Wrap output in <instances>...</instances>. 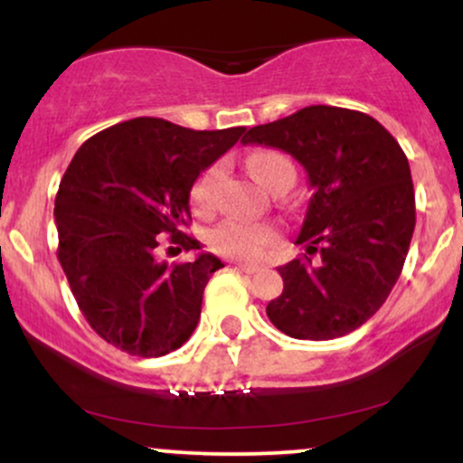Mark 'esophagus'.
<instances>
[{"instance_id": "1", "label": "esophagus", "mask_w": 463, "mask_h": 463, "mask_svg": "<svg viewBox=\"0 0 463 463\" xmlns=\"http://www.w3.org/2000/svg\"><path fill=\"white\" fill-rule=\"evenodd\" d=\"M237 268L241 269V272H246V274H254V272H259V269H261V265H259V263H248V261H239Z\"/></svg>"}]
</instances>
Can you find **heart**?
Wrapping results in <instances>:
<instances>
[{"label":"heart","mask_w":463,"mask_h":463,"mask_svg":"<svg viewBox=\"0 0 463 463\" xmlns=\"http://www.w3.org/2000/svg\"><path fill=\"white\" fill-rule=\"evenodd\" d=\"M250 172L252 176L263 184L269 187L276 174L280 169L291 167L289 161L285 156L276 152H257L250 156L248 161ZM222 176L220 165H211L209 169L200 174V178L195 180L194 191H191V198H194L195 209L200 211H211L215 202V187L217 180ZM211 246H213L220 254L226 257H237V259H254L261 257L268 248L276 246L279 235L269 224L263 222H248L239 220V217H228V220L220 222L209 235Z\"/></svg>","instance_id":"b5f03b06"}]
</instances>
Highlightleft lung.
<instances>
[{"label": "left lung", "mask_w": 463, "mask_h": 463, "mask_svg": "<svg viewBox=\"0 0 463 463\" xmlns=\"http://www.w3.org/2000/svg\"><path fill=\"white\" fill-rule=\"evenodd\" d=\"M241 143L291 154L311 187L296 239L307 254L279 268L285 287L265 309L269 322L313 342L353 333L383 307L411 243L416 198L405 152L370 115L322 104L254 126Z\"/></svg>", "instance_id": "8db88e82"}]
</instances>
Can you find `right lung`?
<instances>
[{
    "instance_id": "obj_1",
    "label": "right lung",
    "mask_w": 463,
    "mask_h": 463,
    "mask_svg": "<svg viewBox=\"0 0 463 463\" xmlns=\"http://www.w3.org/2000/svg\"><path fill=\"white\" fill-rule=\"evenodd\" d=\"M246 128L191 130L158 117L121 121L84 141L56 194L58 261L80 311L99 337L137 357L183 346L220 259L156 261L163 235L200 250L189 194Z\"/></svg>"
}]
</instances>
